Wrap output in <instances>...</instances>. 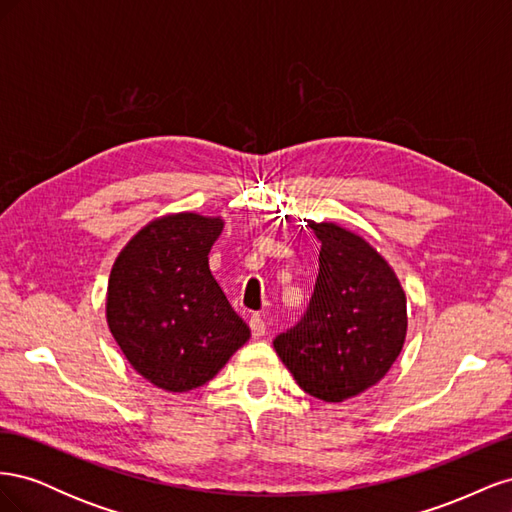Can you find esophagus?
<instances>
[{
	"mask_svg": "<svg viewBox=\"0 0 512 512\" xmlns=\"http://www.w3.org/2000/svg\"><path fill=\"white\" fill-rule=\"evenodd\" d=\"M250 329H252V337L260 339L262 335H265V331H267V324H265V320H262L260 316H252L250 318Z\"/></svg>",
	"mask_w": 512,
	"mask_h": 512,
	"instance_id": "1",
	"label": "esophagus"
}]
</instances>
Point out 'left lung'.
Returning a JSON list of instances; mask_svg holds the SVG:
<instances>
[{"label":"left lung","mask_w":512,"mask_h":512,"mask_svg":"<svg viewBox=\"0 0 512 512\" xmlns=\"http://www.w3.org/2000/svg\"><path fill=\"white\" fill-rule=\"evenodd\" d=\"M322 243L320 271L297 327L273 348L301 389L339 404L365 393L393 367L408 331L406 292L363 237L333 222H309Z\"/></svg>","instance_id":"1"}]
</instances>
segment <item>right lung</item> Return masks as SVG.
<instances>
[{"mask_svg":"<svg viewBox=\"0 0 512 512\" xmlns=\"http://www.w3.org/2000/svg\"><path fill=\"white\" fill-rule=\"evenodd\" d=\"M222 228V218L164 215L136 232L108 277V329L138 374L168 393L203 386L250 339L209 269Z\"/></svg>","mask_w":512,"mask_h":512,"instance_id":"add662e5","label":"right lung"}]
</instances>
